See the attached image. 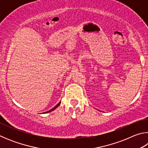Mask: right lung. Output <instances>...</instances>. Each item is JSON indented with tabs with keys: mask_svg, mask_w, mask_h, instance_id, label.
I'll return each mask as SVG.
<instances>
[{
	"mask_svg": "<svg viewBox=\"0 0 148 148\" xmlns=\"http://www.w3.org/2000/svg\"><path fill=\"white\" fill-rule=\"evenodd\" d=\"M60 104H61V102H59V103L58 104H57V105H56V106H55V107L53 108H52V109H51V110H49V111H48V112H46V113H47V112H51V111H53V110H55V109H56V108H57V107H58V106H59V105H60Z\"/></svg>",
	"mask_w": 148,
	"mask_h": 148,
	"instance_id": "add662e5",
	"label": "right lung"
}]
</instances>
